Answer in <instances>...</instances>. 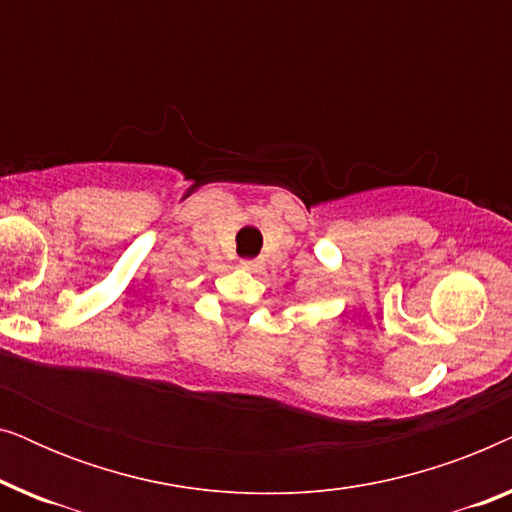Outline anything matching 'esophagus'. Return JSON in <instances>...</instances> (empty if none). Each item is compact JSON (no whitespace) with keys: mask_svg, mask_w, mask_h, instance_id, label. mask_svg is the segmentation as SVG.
Returning <instances> with one entry per match:
<instances>
[{"mask_svg":"<svg viewBox=\"0 0 512 512\" xmlns=\"http://www.w3.org/2000/svg\"><path fill=\"white\" fill-rule=\"evenodd\" d=\"M242 268L249 270V272H258L261 265H258V261H242Z\"/></svg>","mask_w":512,"mask_h":512,"instance_id":"obj_1","label":"esophagus"}]
</instances>
